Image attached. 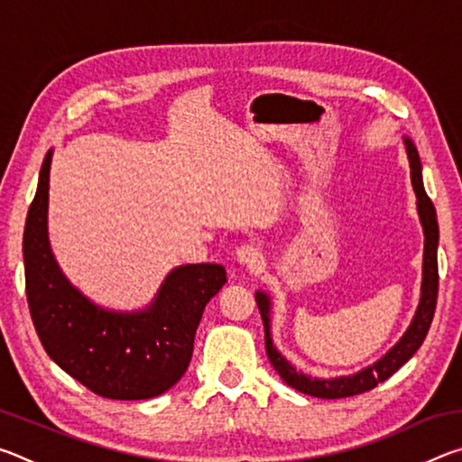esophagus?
<instances>
[{"instance_id":"esophagus-1","label":"esophagus","mask_w":462,"mask_h":462,"mask_svg":"<svg viewBox=\"0 0 462 462\" xmlns=\"http://www.w3.org/2000/svg\"><path fill=\"white\" fill-rule=\"evenodd\" d=\"M236 261L250 271H259L263 267V253L254 245H242L236 250Z\"/></svg>"}]
</instances>
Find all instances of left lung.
Here are the masks:
<instances>
[{
  "label": "left lung",
  "instance_id": "8db88e82",
  "mask_svg": "<svg viewBox=\"0 0 462 462\" xmlns=\"http://www.w3.org/2000/svg\"><path fill=\"white\" fill-rule=\"evenodd\" d=\"M405 151H408L410 169H411V185L418 198V214L421 228H424V269H421V295L420 306L416 310L411 324L402 340L395 344L389 353L379 358L377 363L366 366V369L358 371L350 377H336V379H311L308 374L295 371V366L285 361V356L273 346L271 340V300L267 293L256 291V306H259L263 324H264V348H267V356L273 365V369L279 373L289 387L306 395L322 397V400H340V397H350L365 393L377 387L379 383L389 379L397 369L410 361L416 355V350L421 346L426 334L432 324L434 311H436V300H438V220L434 203L430 201L426 195L424 183H421V162L420 154L413 146L411 140L405 136Z\"/></svg>",
  "mask_w": 462,
  "mask_h": 462
}]
</instances>
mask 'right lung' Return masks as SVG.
Masks as SVG:
<instances>
[{
	"label": "right lung",
	"mask_w": 462,
	"mask_h": 462,
	"mask_svg": "<svg viewBox=\"0 0 462 462\" xmlns=\"http://www.w3.org/2000/svg\"><path fill=\"white\" fill-rule=\"evenodd\" d=\"M52 151L46 152L24 228L30 316L54 363L107 400H148L183 377L208 301L226 283L222 264H183L171 271L154 301L120 314L91 303L54 261L46 214Z\"/></svg>",
	"instance_id": "add662e5"
}]
</instances>
